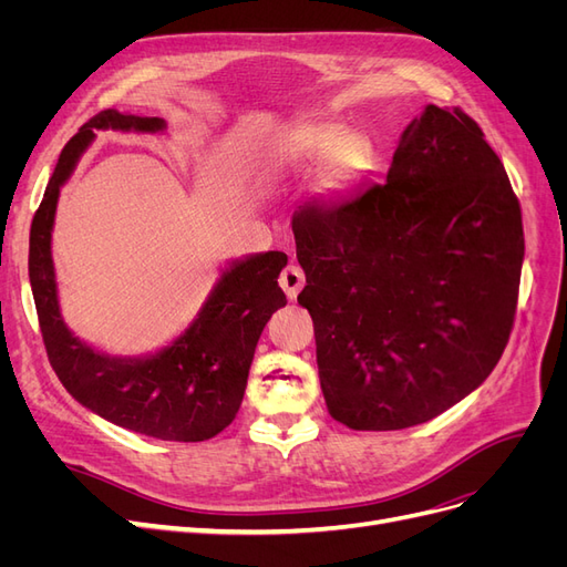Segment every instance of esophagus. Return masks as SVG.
I'll return each instance as SVG.
<instances>
[{"instance_id": "obj_1", "label": "esophagus", "mask_w": 567, "mask_h": 567, "mask_svg": "<svg viewBox=\"0 0 567 567\" xmlns=\"http://www.w3.org/2000/svg\"><path fill=\"white\" fill-rule=\"evenodd\" d=\"M279 284H281V288L286 290V296H288L290 300H296L298 293H300V288L305 286V271H302L298 265H288V267L281 271Z\"/></svg>"}]
</instances>
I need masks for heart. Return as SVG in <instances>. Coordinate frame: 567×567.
Instances as JSON below:
<instances>
[{
	"instance_id": "b5f03b06",
	"label": "heart",
	"mask_w": 567,
	"mask_h": 567,
	"mask_svg": "<svg viewBox=\"0 0 567 567\" xmlns=\"http://www.w3.org/2000/svg\"><path fill=\"white\" fill-rule=\"evenodd\" d=\"M271 158L279 167H305L326 158L319 188L340 194L373 163V146L362 134H348L338 123H298L274 142Z\"/></svg>"
}]
</instances>
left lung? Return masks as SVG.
<instances>
[{
  "label": "left lung",
  "mask_w": 567,
  "mask_h": 567,
  "mask_svg": "<svg viewBox=\"0 0 567 567\" xmlns=\"http://www.w3.org/2000/svg\"><path fill=\"white\" fill-rule=\"evenodd\" d=\"M329 414L402 431L466 398L516 319L523 217L499 156L461 109L404 127L388 179L293 215Z\"/></svg>",
  "instance_id": "8db88e82"
}]
</instances>
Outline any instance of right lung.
<instances>
[{
  "instance_id": "add662e5",
  "label": "right lung",
  "mask_w": 567,
  "mask_h": 567,
  "mask_svg": "<svg viewBox=\"0 0 567 567\" xmlns=\"http://www.w3.org/2000/svg\"><path fill=\"white\" fill-rule=\"evenodd\" d=\"M161 132V117L101 111L61 151L30 227L28 271L40 331L51 369L73 398L106 421L140 435L175 442L210 440L236 419L255 346L269 317L286 305L279 274L288 255L269 250L236 262L221 274L198 319L146 359L101 354L75 338L61 319L56 300L51 227L61 184L71 177L94 130Z\"/></svg>"
}]
</instances>
